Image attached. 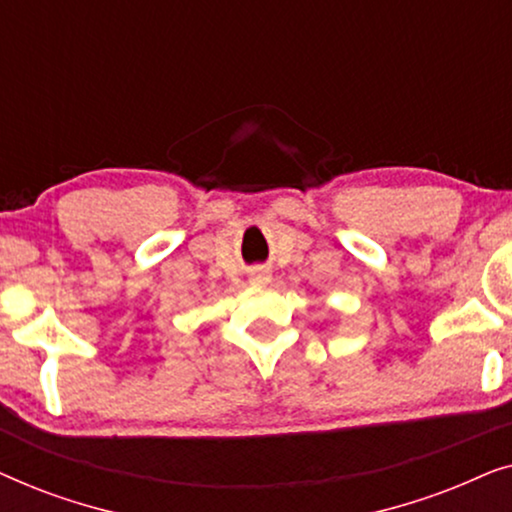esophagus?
<instances>
[{
	"label": "esophagus",
	"mask_w": 512,
	"mask_h": 512,
	"mask_svg": "<svg viewBox=\"0 0 512 512\" xmlns=\"http://www.w3.org/2000/svg\"><path fill=\"white\" fill-rule=\"evenodd\" d=\"M268 272H256V275H254V282L256 284H265V282H268Z\"/></svg>",
	"instance_id": "34e87169"
}]
</instances>
